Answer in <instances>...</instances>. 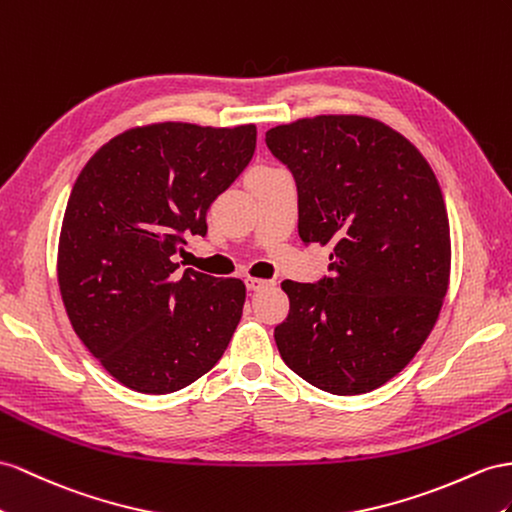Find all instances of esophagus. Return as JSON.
Returning a JSON list of instances; mask_svg holds the SVG:
<instances>
[{
    "mask_svg": "<svg viewBox=\"0 0 512 512\" xmlns=\"http://www.w3.org/2000/svg\"><path fill=\"white\" fill-rule=\"evenodd\" d=\"M244 283H246V287H248V290H251V292L266 290V287L274 285V281H270V279H255V277H248Z\"/></svg>",
    "mask_w": 512,
    "mask_h": 512,
    "instance_id": "esophagus-1",
    "label": "esophagus"
}]
</instances>
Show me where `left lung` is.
Returning <instances> with one entry per match:
<instances>
[{"label":"left lung","instance_id":"1","mask_svg":"<svg viewBox=\"0 0 512 512\" xmlns=\"http://www.w3.org/2000/svg\"><path fill=\"white\" fill-rule=\"evenodd\" d=\"M298 192V235L331 246L329 277L283 281L274 329L287 368L359 396L406 368L435 326L450 279V222L432 168L368 116H316L266 131Z\"/></svg>","mask_w":512,"mask_h":512}]
</instances>
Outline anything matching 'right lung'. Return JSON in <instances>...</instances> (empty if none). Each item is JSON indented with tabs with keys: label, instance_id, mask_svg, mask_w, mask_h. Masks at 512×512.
<instances>
[{
	"label": "right lung",
	"instance_id": "1",
	"mask_svg": "<svg viewBox=\"0 0 512 512\" xmlns=\"http://www.w3.org/2000/svg\"><path fill=\"white\" fill-rule=\"evenodd\" d=\"M255 125L157 123L90 157L71 190L58 283L77 337L116 381L173 393L207 374L242 318L246 287L179 270L207 209L251 162Z\"/></svg>",
	"mask_w": 512,
	"mask_h": 512
}]
</instances>
